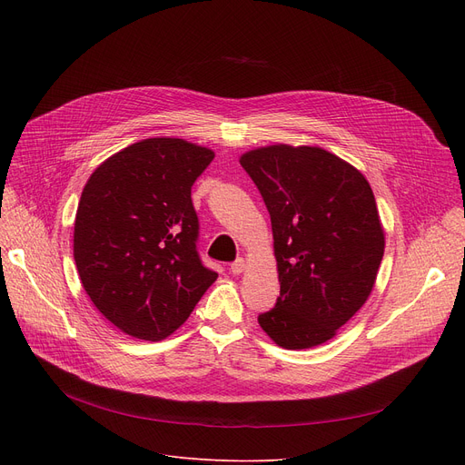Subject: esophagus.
<instances>
[{"instance_id": "1", "label": "esophagus", "mask_w": 465, "mask_h": 465, "mask_svg": "<svg viewBox=\"0 0 465 465\" xmlns=\"http://www.w3.org/2000/svg\"><path fill=\"white\" fill-rule=\"evenodd\" d=\"M230 270H232L233 275H241L242 272L247 270V260H245V258H237V260L232 263Z\"/></svg>"}]
</instances>
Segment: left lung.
Segmentation results:
<instances>
[{
  "instance_id": "obj_1",
  "label": "left lung",
  "mask_w": 465,
  "mask_h": 465,
  "mask_svg": "<svg viewBox=\"0 0 465 465\" xmlns=\"http://www.w3.org/2000/svg\"><path fill=\"white\" fill-rule=\"evenodd\" d=\"M272 216L281 296L258 324L288 351L319 347L368 302L384 254L373 190L321 146H258L239 158Z\"/></svg>"
}]
</instances>
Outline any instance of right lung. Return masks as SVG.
Masks as SVG:
<instances>
[{"instance_id": "obj_1", "label": "right lung", "mask_w": 465, "mask_h": 465, "mask_svg": "<svg viewBox=\"0 0 465 465\" xmlns=\"http://www.w3.org/2000/svg\"><path fill=\"white\" fill-rule=\"evenodd\" d=\"M214 153L151 137L94 169L75 214L73 258L88 298L120 331L162 341L216 281L202 263L190 190Z\"/></svg>"}]
</instances>
